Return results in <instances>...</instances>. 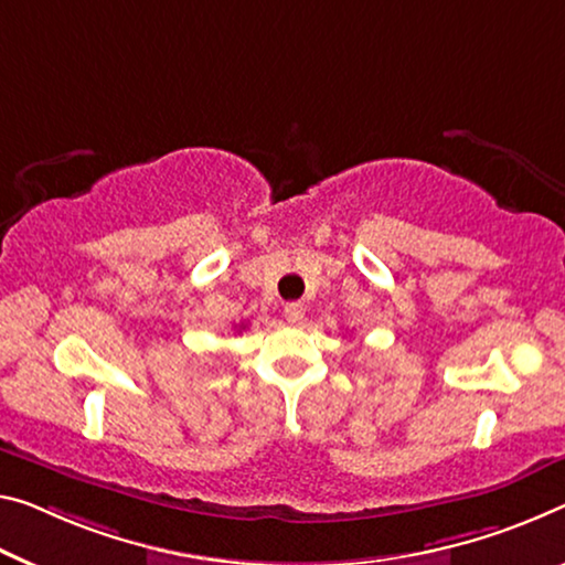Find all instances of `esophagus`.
<instances>
[{
    "instance_id": "1",
    "label": "esophagus",
    "mask_w": 565,
    "mask_h": 565,
    "mask_svg": "<svg viewBox=\"0 0 565 565\" xmlns=\"http://www.w3.org/2000/svg\"><path fill=\"white\" fill-rule=\"evenodd\" d=\"M285 318H288V323L298 326L300 320L306 318V308H302L300 302H288V306H285Z\"/></svg>"
}]
</instances>
